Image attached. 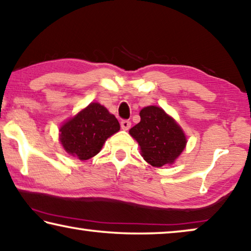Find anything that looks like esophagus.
Segmentation results:
<instances>
[{"label": "esophagus", "instance_id": "obj_1", "mask_svg": "<svg viewBox=\"0 0 251 251\" xmlns=\"http://www.w3.org/2000/svg\"><path fill=\"white\" fill-rule=\"evenodd\" d=\"M130 125H132V123H130L129 121H127V119H123V121L121 122V126L124 130H128L130 128Z\"/></svg>", "mask_w": 251, "mask_h": 251}]
</instances>
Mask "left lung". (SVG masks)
Wrapping results in <instances>:
<instances>
[{
    "instance_id": "8db88e82",
    "label": "left lung",
    "mask_w": 251,
    "mask_h": 251,
    "mask_svg": "<svg viewBox=\"0 0 251 251\" xmlns=\"http://www.w3.org/2000/svg\"><path fill=\"white\" fill-rule=\"evenodd\" d=\"M141 122L129 129L138 142L142 156L153 167L174 163L186 147V136L169 115L155 106L141 110Z\"/></svg>"
}]
</instances>
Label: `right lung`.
I'll return each instance as SVG.
<instances>
[{"instance_id": "right-lung-1", "label": "right lung", "mask_w": 251, "mask_h": 251, "mask_svg": "<svg viewBox=\"0 0 251 251\" xmlns=\"http://www.w3.org/2000/svg\"><path fill=\"white\" fill-rule=\"evenodd\" d=\"M117 118L100 103L92 102L59 129V140L69 154L88 160L101 150L104 141L117 133Z\"/></svg>"}]
</instances>
